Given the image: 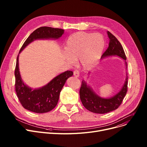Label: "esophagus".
<instances>
[{
    "label": "esophagus",
    "mask_w": 147,
    "mask_h": 147,
    "mask_svg": "<svg viewBox=\"0 0 147 147\" xmlns=\"http://www.w3.org/2000/svg\"><path fill=\"white\" fill-rule=\"evenodd\" d=\"M73 74L76 78H78L79 76V71L78 70H77V69H76V70H74L73 72Z\"/></svg>",
    "instance_id": "obj_1"
}]
</instances>
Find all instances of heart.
<instances>
[{"label":"heart","mask_w":147,"mask_h":147,"mask_svg":"<svg viewBox=\"0 0 147 147\" xmlns=\"http://www.w3.org/2000/svg\"><path fill=\"white\" fill-rule=\"evenodd\" d=\"M105 39L100 33L77 32L69 36L66 41L67 59L71 63L79 59L83 67L93 66L101 56L105 48Z\"/></svg>","instance_id":"b5f03b06"}]
</instances>
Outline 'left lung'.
<instances>
[{"label": "left lung", "instance_id": "obj_1", "mask_svg": "<svg viewBox=\"0 0 147 147\" xmlns=\"http://www.w3.org/2000/svg\"><path fill=\"white\" fill-rule=\"evenodd\" d=\"M107 34L110 38L109 46L102 54L101 58L117 55L126 61V56L120 42L110 32H107ZM125 64L127 66L126 61H125ZM127 76L126 82L121 90L117 94L109 99L98 96L87 85L86 82L83 80L80 89V98L82 104L88 110L98 114H105L117 109L127 93Z\"/></svg>", "mask_w": 147, "mask_h": 147}]
</instances>
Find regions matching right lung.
I'll return each instance as SVG.
<instances>
[{"label":"right lung","mask_w":147,"mask_h":147,"mask_svg":"<svg viewBox=\"0 0 147 147\" xmlns=\"http://www.w3.org/2000/svg\"><path fill=\"white\" fill-rule=\"evenodd\" d=\"M63 34L64 30L61 28L50 27L38 28L27 38L20 49L19 53L34 40L58 38ZM73 74V71H66L55 77L45 86L32 89L26 86L21 79L19 71L18 55L15 69V88L21 104L25 109L36 113H45L51 111L58 104L61 90L67 79Z\"/></svg>","instance_id":"right-lung-1"}]
</instances>
